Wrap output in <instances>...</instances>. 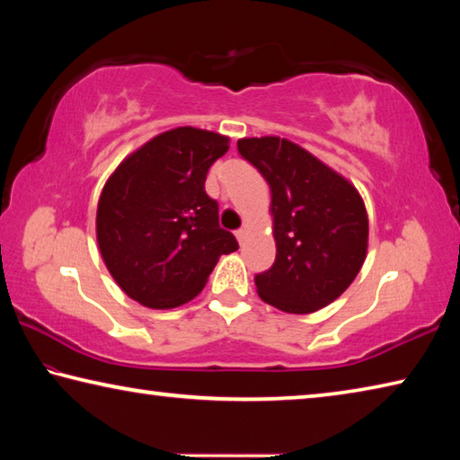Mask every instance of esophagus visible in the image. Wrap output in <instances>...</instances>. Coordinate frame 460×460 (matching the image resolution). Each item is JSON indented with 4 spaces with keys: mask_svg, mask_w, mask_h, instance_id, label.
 <instances>
[{
    "mask_svg": "<svg viewBox=\"0 0 460 460\" xmlns=\"http://www.w3.org/2000/svg\"><path fill=\"white\" fill-rule=\"evenodd\" d=\"M235 237H237L239 243H243V241L247 239V229H239V231H235Z\"/></svg>",
    "mask_w": 460,
    "mask_h": 460,
    "instance_id": "1",
    "label": "esophagus"
}]
</instances>
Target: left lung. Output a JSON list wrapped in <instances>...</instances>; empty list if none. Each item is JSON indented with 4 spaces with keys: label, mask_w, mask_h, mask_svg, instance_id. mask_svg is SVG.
Returning a JSON list of instances; mask_svg holds the SVG:
<instances>
[{
    "label": "left lung",
    "mask_w": 460,
    "mask_h": 460,
    "mask_svg": "<svg viewBox=\"0 0 460 460\" xmlns=\"http://www.w3.org/2000/svg\"><path fill=\"white\" fill-rule=\"evenodd\" d=\"M237 150L271 192L276 261L255 276L260 298L288 314L329 306L367 258L369 219L359 190L286 137H241Z\"/></svg>",
    "instance_id": "8db88e82"
}]
</instances>
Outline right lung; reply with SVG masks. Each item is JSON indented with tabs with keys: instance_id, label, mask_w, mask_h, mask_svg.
Here are the masks:
<instances>
[{
	"instance_id": "1",
	"label": "right lung",
	"mask_w": 460,
	"mask_h": 460,
	"mask_svg": "<svg viewBox=\"0 0 460 460\" xmlns=\"http://www.w3.org/2000/svg\"><path fill=\"white\" fill-rule=\"evenodd\" d=\"M229 137L199 128L154 136L113 170L97 205V243L131 300L166 310L199 296L221 255L239 247L219 227L207 172Z\"/></svg>"
}]
</instances>
